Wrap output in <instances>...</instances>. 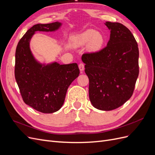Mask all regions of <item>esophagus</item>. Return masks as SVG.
<instances>
[{
	"instance_id": "1",
	"label": "esophagus",
	"mask_w": 155,
	"mask_h": 155,
	"mask_svg": "<svg viewBox=\"0 0 155 155\" xmlns=\"http://www.w3.org/2000/svg\"><path fill=\"white\" fill-rule=\"evenodd\" d=\"M79 68L81 72H83L84 69H85V65H84L83 63H80L79 64Z\"/></svg>"
}]
</instances>
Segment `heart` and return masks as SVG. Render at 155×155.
Segmentation results:
<instances>
[{"mask_svg":"<svg viewBox=\"0 0 155 155\" xmlns=\"http://www.w3.org/2000/svg\"><path fill=\"white\" fill-rule=\"evenodd\" d=\"M104 43L103 35L94 30L89 29L75 37V43L78 46H84L87 44L88 50L91 52L99 51Z\"/></svg>","mask_w":155,"mask_h":155,"instance_id":"heart-1","label":"heart"}]
</instances>
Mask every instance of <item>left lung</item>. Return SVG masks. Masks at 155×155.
<instances>
[{
	"label": "left lung",
	"mask_w": 155,
	"mask_h": 155,
	"mask_svg": "<svg viewBox=\"0 0 155 155\" xmlns=\"http://www.w3.org/2000/svg\"><path fill=\"white\" fill-rule=\"evenodd\" d=\"M110 30L106 47L82 55L89 79V98L97 109H117L132 96L139 74L138 44L130 31L119 22H106Z\"/></svg>",
	"instance_id": "obj_1"
}]
</instances>
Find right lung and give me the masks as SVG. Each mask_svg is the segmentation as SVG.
<instances>
[{
    "instance_id": "1",
    "label": "right lung",
    "mask_w": 155,
    "mask_h": 155,
    "mask_svg": "<svg viewBox=\"0 0 155 155\" xmlns=\"http://www.w3.org/2000/svg\"><path fill=\"white\" fill-rule=\"evenodd\" d=\"M61 25L55 22L33 26L16 48L15 77L22 100L43 113H53L61 108L68 87L79 74L77 63H41L30 50V40L35 31H55Z\"/></svg>"
}]
</instances>
